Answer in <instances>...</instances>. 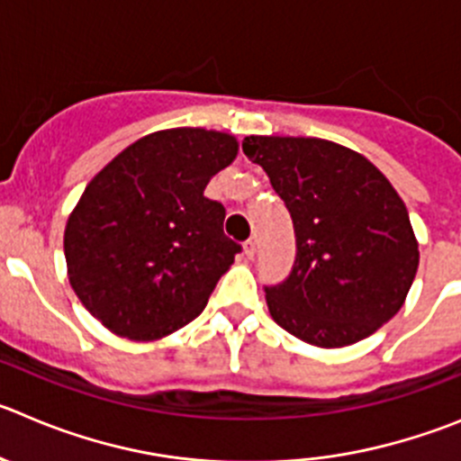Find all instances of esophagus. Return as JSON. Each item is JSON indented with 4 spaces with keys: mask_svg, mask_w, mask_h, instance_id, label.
<instances>
[{
    "mask_svg": "<svg viewBox=\"0 0 461 461\" xmlns=\"http://www.w3.org/2000/svg\"><path fill=\"white\" fill-rule=\"evenodd\" d=\"M256 249H258V244H256V240L249 238L247 242H244V253H247V258L251 260L253 256H256Z\"/></svg>",
    "mask_w": 461,
    "mask_h": 461,
    "instance_id": "1",
    "label": "esophagus"
}]
</instances>
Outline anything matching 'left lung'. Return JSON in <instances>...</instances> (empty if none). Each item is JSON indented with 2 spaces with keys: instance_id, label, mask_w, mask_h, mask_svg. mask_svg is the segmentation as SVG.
<instances>
[{
  "instance_id": "1",
  "label": "left lung",
  "mask_w": 461,
  "mask_h": 461,
  "mask_svg": "<svg viewBox=\"0 0 461 461\" xmlns=\"http://www.w3.org/2000/svg\"><path fill=\"white\" fill-rule=\"evenodd\" d=\"M293 217L297 258L267 285L274 322L318 348L368 338L402 308L418 242L402 198L373 162L327 139L247 137Z\"/></svg>"
}]
</instances>
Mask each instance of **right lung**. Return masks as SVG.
<instances>
[{"label": "right lung", "instance_id": "1", "mask_svg": "<svg viewBox=\"0 0 461 461\" xmlns=\"http://www.w3.org/2000/svg\"><path fill=\"white\" fill-rule=\"evenodd\" d=\"M238 158L233 134L173 128L146 134L86 185L66 223L68 278L116 336L158 340L201 315L238 242L221 203L203 196Z\"/></svg>", "mask_w": 461, "mask_h": 461}]
</instances>
